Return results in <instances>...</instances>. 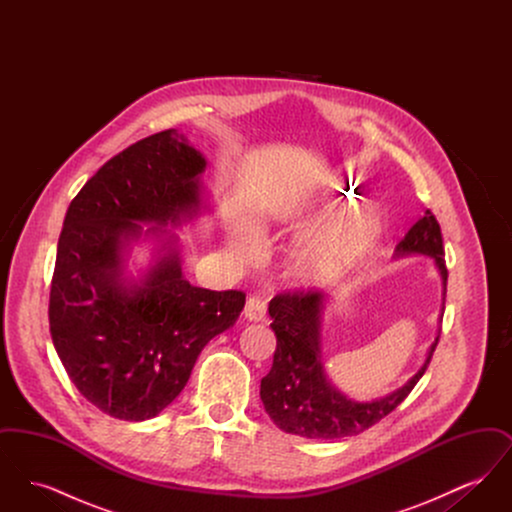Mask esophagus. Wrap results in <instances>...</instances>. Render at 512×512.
Returning a JSON list of instances; mask_svg holds the SVG:
<instances>
[{"instance_id": "obj_1", "label": "esophagus", "mask_w": 512, "mask_h": 512, "mask_svg": "<svg viewBox=\"0 0 512 512\" xmlns=\"http://www.w3.org/2000/svg\"><path fill=\"white\" fill-rule=\"evenodd\" d=\"M245 317L253 322H259L263 320L267 315V301L261 297V295H251L247 301H245L244 307Z\"/></svg>"}]
</instances>
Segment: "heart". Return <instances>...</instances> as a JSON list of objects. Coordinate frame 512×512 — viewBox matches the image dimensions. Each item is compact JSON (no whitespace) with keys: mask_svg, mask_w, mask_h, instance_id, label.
I'll return each instance as SVG.
<instances>
[{"mask_svg":"<svg viewBox=\"0 0 512 512\" xmlns=\"http://www.w3.org/2000/svg\"><path fill=\"white\" fill-rule=\"evenodd\" d=\"M368 224L363 220L340 219L320 228L309 236L293 257V268L297 276L305 280H318L345 267L365 245ZM236 249L242 255H249L255 249L251 234L240 232L234 240Z\"/></svg>","mask_w":512,"mask_h":512,"instance_id":"obj_1","label":"heart"}]
</instances>
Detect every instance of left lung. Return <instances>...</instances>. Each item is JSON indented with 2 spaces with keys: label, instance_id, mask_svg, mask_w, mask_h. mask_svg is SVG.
<instances>
[{
  "label": "left lung",
  "instance_id": "1",
  "mask_svg": "<svg viewBox=\"0 0 512 512\" xmlns=\"http://www.w3.org/2000/svg\"><path fill=\"white\" fill-rule=\"evenodd\" d=\"M395 251L397 255L424 253L434 257L443 288L447 286L441 228L430 209L407 230ZM322 301L324 295L313 290L278 293L270 299L268 315L276 334V351L270 372L261 380V401L270 420L288 434L309 439L357 436L407 399L430 365L439 336L424 366L403 388L370 403H357L332 388L320 363Z\"/></svg>",
  "mask_w": 512,
  "mask_h": 512
}]
</instances>
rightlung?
I'll return each instance as SVG.
<instances>
[{"label": "right lung", "mask_w": 512, "mask_h": 512, "mask_svg": "<svg viewBox=\"0 0 512 512\" xmlns=\"http://www.w3.org/2000/svg\"><path fill=\"white\" fill-rule=\"evenodd\" d=\"M203 171L201 153L169 128L109 159L69 205L49 292L51 340L76 390L113 418L140 422L167 409L201 349L244 309V292L184 280L176 249L142 284L122 280V247L142 234L138 222L192 217Z\"/></svg>", "instance_id": "1"}]
</instances>
